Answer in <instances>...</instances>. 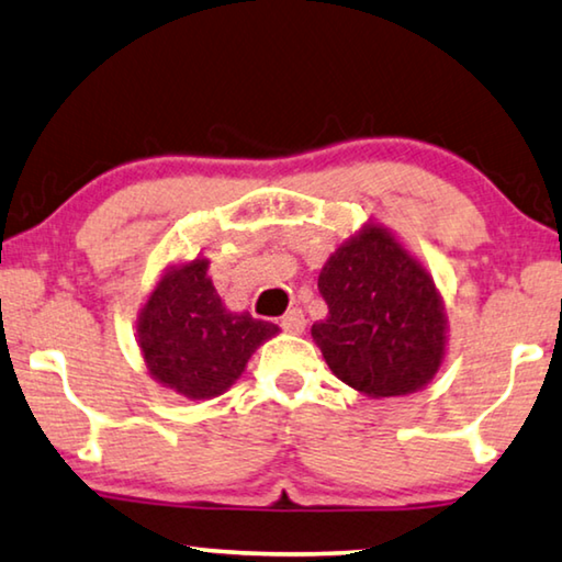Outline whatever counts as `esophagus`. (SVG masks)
Listing matches in <instances>:
<instances>
[{"label":"esophagus","mask_w":562,"mask_h":562,"mask_svg":"<svg viewBox=\"0 0 562 562\" xmlns=\"http://www.w3.org/2000/svg\"><path fill=\"white\" fill-rule=\"evenodd\" d=\"M280 328H282L284 333H292V335L303 333V330H305V315H303V310L292 307L290 313H284L282 321H280Z\"/></svg>","instance_id":"1"}]
</instances>
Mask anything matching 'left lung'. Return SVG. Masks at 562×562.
<instances>
[{
  "instance_id": "left-lung-1",
  "label": "left lung",
  "mask_w": 562,
  "mask_h": 562,
  "mask_svg": "<svg viewBox=\"0 0 562 562\" xmlns=\"http://www.w3.org/2000/svg\"><path fill=\"white\" fill-rule=\"evenodd\" d=\"M317 290L328 317L313 325V340L342 383L389 398L434 379L447 346V315L431 274L389 229L368 224L342 241Z\"/></svg>"
}]
</instances>
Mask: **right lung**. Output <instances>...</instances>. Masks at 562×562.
Here are the masks:
<instances>
[{"label":"right lung","mask_w":562,"mask_h":562,"mask_svg":"<svg viewBox=\"0 0 562 562\" xmlns=\"http://www.w3.org/2000/svg\"><path fill=\"white\" fill-rule=\"evenodd\" d=\"M206 270L204 257L171 267L138 317V346L150 379L191 401L227 391L257 346L280 330L249 313H229Z\"/></svg>","instance_id":"right-lung-1"}]
</instances>
